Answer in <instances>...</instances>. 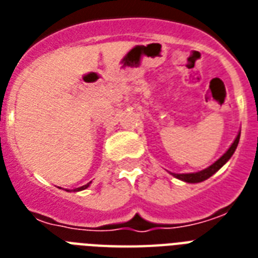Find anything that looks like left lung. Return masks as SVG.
<instances>
[{
  "label": "left lung",
  "mask_w": 258,
  "mask_h": 258,
  "mask_svg": "<svg viewBox=\"0 0 258 258\" xmlns=\"http://www.w3.org/2000/svg\"><path fill=\"white\" fill-rule=\"evenodd\" d=\"M240 134L241 133H238V135H237V138L232 143V146L229 147L228 151H226L218 161L214 162L212 166H209L208 169H205L202 170V171L198 172H188V174H174V172H171V174L175 176V178H178V179L184 180V182H187V183H198V182H202V180L208 179V178H210L213 174H216V172L218 171L230 158H232V155L234 154V151H236L237 146H238V142H240Z\"/></svg>",
  "instance_id": "1"
}]
</instances>
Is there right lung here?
Wrapping results in <instances>:
<instances>
[{
  "label": "right lung",
  "instance_id": "1",
  "mask_svg": "<svg viewBox=\"0 0 258 258\" xmlns=\"http://www.w3.org/2000/svg\"><path fill=\"white\" fill-rule=\"evenodd\" d=\"M89 184H91V182H89V183H87V184H84V186H82V187H78V188H75L74 191H80V190H84V188H87V187H88Z\"/></svg>",
  "mask_w": 258,
  "mask_h": 258
}]
</instances>
